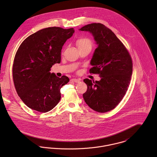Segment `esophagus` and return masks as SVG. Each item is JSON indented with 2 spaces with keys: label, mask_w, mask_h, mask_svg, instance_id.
<instances>
[{
  "label": "esophagus",
  "mask_w": 157,
  "mask_h": 157,
  "mask_svg": "<svg viewBox=\"0 0 157 157\" xmlns=\"http://www.w3.org/2000/svg\"><path fill=\"white\" fill-rule=\"evenodd\" d=\"M71 81L74 82H75V83H78L81 81V79H80V78H72V79H71Z\"/></svg>",
  "instance_id": "34e87169"
}]
</instances>
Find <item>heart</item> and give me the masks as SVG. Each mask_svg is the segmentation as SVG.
Returning a JSON list of instances; mask_svg holds the SVG:
<instances>
[{
  "label": "heart",
  "mask_w": 157,
  "mask_h": 157,
  "mask_svg": "<svg viewBox=\"0 0 157 157\" xmlns=\"http://www.w3.org/2000/svg\"><path fill=\"white\" fill-rule=\"evenodd\" d=\"M76 44L79 50L80 49H92L93 43L92 41L88 37H83L81 38H79Z\"/></svg>",
  "instance_id": "b5f03b06"
}]
</instances>
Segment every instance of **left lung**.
<instances>
[{"instance_id": "1", "label": "left lung", "mask_w": 157, "mask_h": 157, "mask_svg": "<svg viewBox=\"0 0 157 157\" xmlns=\"http://www.w3.org/2000/svg\"><path fill=\"white\" fill-rule=\"evenodd\" d=\"M80 31L91 33L96 42L90 73L98 74L100 81L85 78L87 90L83 94L86 103L98 112L114 109L121 101L130 84L132 61L126 47L112 31L100 23L88 24Z\"/></svg>"}]
</instances>
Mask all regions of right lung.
Wrapping results in <instances>:
<instances>
[{
    "mask_svg": "<svg viewBox=\"0 0 157 157\" xmlns=\"http://www.w3.org/2000/svg\"><path fill=\"white\" fill-rule=\"evenodd\" d=\"M74 28L49 27L28 36L14 57L13 77L23 103L40 112L52 109L61 98L60 89L69 78L51 73V67L61 61L62 46L74 33Z\"/></svg>",
    "mask_w": 157,
    "mask_h": 157,
    "instance_id": "add662e5",
    "label": "right lung"
}]
</instances>
